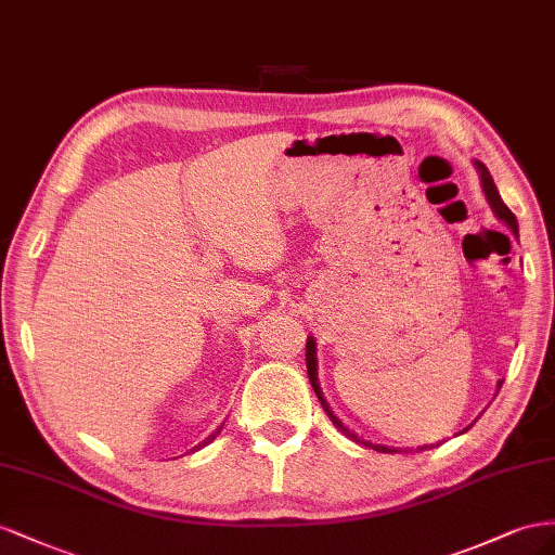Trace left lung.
Returning <instances> with one entry per match:
<instances>
[{
    "mask_svg": "<svg viewBox=\"0 0 555 555\" xmlns=\"http://www.w3.org/2000/svg\"><path fill=\"white\" fill-rule=\"evenodd\" d=\"M474 167H477V171H479V179H481V190H483V195H486V202H488V207L493 209V214H495V218L498 220H502V223L512 230V234L514 236H518V223H516V216L506 209V204L502 202V197H500V193H498V188H495V183H493V177H490L488 173V169H486V165H481L479 160H474ZM307 374H309V382H311V388H313V392L319 395V400H321V404H323V409H325V414L330 416V421L335 423L339 430L346 435V437H351L356 444H362V447H367V449H374V451H378V453H402V449H398V447H384V444H372V441H365V439H360L356 433H351L348 430V427L332 414V409H330V404L325 402V398H323V390H321V384H319V358H315V339L313 337H307ZM502 388V382H498V390ZM472 427V425H469ZM469 427H465V430H469ZM463 430V433H465ZM461 433V435H463ZM423 449H427V444L425 447H418L416 451H423ZM411 451V449H409Z\"/></svg>",
    "mask_w": 555,
    "mask_h": 555,
    "instance_id": "8db88e82",
    "label": "left lung"
}]
</instances>
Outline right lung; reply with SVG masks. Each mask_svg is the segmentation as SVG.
<instances>
[{"label":"right lung","mask_w":555,"mask_h":555,"mask_svg":"<svg viewBox=\"0 0 555 555\" xmlns=\"http://www.w3.org/2000/svg\"><path fill=\"white\" fill-rule=\"evenodd\" d=\"M220 430H223V425H220V427H218V430H214V433H211V435H209V437H207V439H204V441H202V444H197V447H193V449H190V451H193V453H195V451H199V449H204V447H207V444H211V441H214V439H216V435H220Z\"/></svg>","instance_id":"right-lung-1"}]
</instances>
